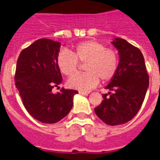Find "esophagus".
I'll return each mask as SVG.
<instances>
[{
	"label": "esophagus",
	"instance_id": "esophagus-1",
	"mask_svg": "<svg viewBox=\"0 0 160 160\" xmlns=\"http://www.w3.org/2000/svg\"><path fill=\"white\" fill-rule=\"evenodd\" d=\"M79 94H83V95H88L89 94H90V91H82V90H80Z\"/></svg>",
	"mask_w": 160,
	"mask_h": 160
}]
</instances>
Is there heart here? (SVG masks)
<instances>
[{"instance_id": "obj_1", "label": "heart", "mask_w": 160, "mask_h": 160, "mask_svg": "<svg viewBox=\"0 0 160 160\" xmlns=\"http://www.w3.org/2000/svg\"><path fill=\"white\" fill-rule=\"evenodd\" d=\"M78 61L86 62L87 72L73 76L68 80V86L76 90H90L98 84L99 79L108 82L114 78L118 66L117 53L106 48L105 45L96 41H86L78 44L69 53L62 50L57 58L59 70L64 75L71 76L77 72Z\"/></svg>"}]
</instances>
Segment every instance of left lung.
<instances>
[{
	"label": "left lung",
	"instance_id": "left-lung-1",
	"mask_svg": "<svg viewBox=\"0 0 160 160\" xmlns=\"http://www.w3.org/2000/svg\"><path fill=\"white\" fill-rule=\"evenodd\" d=\"M111 44L119 57L116 73L105 87L113 94H102L94 112L106 124L117 126L129 122L138 112L149 87V76L138 48L122 38H114Z\"/></svg>",
	"mask_w": 160,
	"mask_h": 160
}]
</instances>
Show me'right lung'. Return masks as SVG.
Returning a JSON list of instances; mask_svg holds the SVG:
<instances>
[{
  "mask_svg": "<svg viewBox=\"0 0 160 160\" xmlns=\"http://www.w3.org/2000/svg\"><path fill=\"white\" fill-rule=\"evenodd\" d=\"M61 43L42 38L23 49L18 59L15 85L26 111L44 123H55L66 117L78 91L62 88L53 94L52 89L62 82L57 58Z\"/></svg>",
  "mask_w": 160,
  "mask_h": 160,
  "instance_id": "1",
  "label": "right lung"
}]
</instances>
